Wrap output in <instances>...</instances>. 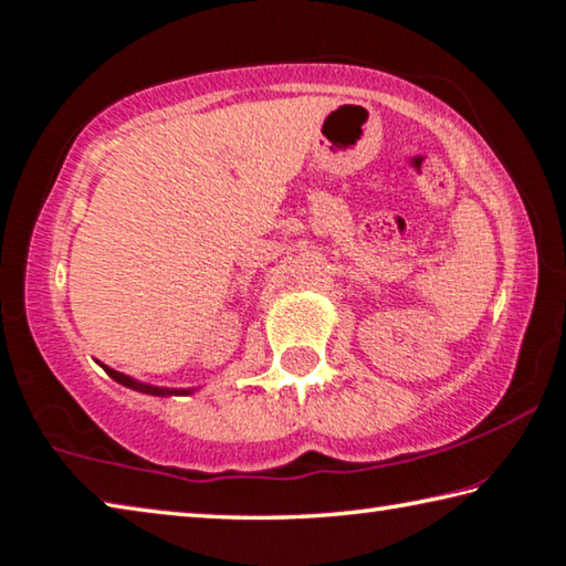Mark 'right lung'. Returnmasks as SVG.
<instances>
[{"instance_id":"obj_1","label":"right lung","mask_w":566,"mask_h":566,"mask_svg":"<svg viewBox=\"0 0 566 566\" xmlns=\"http://www.w3.org/2000/svg\"><path fill=\"white\" fill-rule=\"evenodd\" d=\"M97 364H99V360H97ZM99 366L105 368V374H107L109 378H115L117 384H123V386L133 388V391H140V394H150V396H188V394H196V391H198V388H168V386H153V384L137 381V378H133V376L119 374V370L109 368V366H105V364H99Z\"/></svg>"}]
</instances>
